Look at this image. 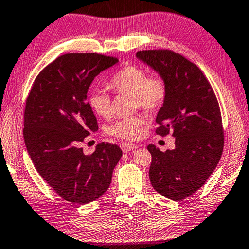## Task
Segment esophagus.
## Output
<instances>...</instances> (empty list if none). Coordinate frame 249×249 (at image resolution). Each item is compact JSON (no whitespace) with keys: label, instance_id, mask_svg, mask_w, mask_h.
I'll return each instance as SVG.
<instances>
[{"label":"esophagus","instance_id":"1","mask_svg":"<svg viewBox=\"0 0 249 249\" xmlns=\"http://www.w3.org/2000/svg\"><path fill=\"white\" fill-rule=\"evenodd\" d=\"M121 149H122V151L124 152H129V151H131V150H135V149H137L138 147V144H135V143H121Z\"/></svg>","mask_w":249,"mask_h":249}]
</instances>
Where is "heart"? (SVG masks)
<instances>
[{"instance_id": "obj_1", "label": "heart", "mask_w": 249, "mask_h": 249, "mask_svg": "<svg viewBox=\"0 0 249 249\" xmlns=\"http://www.w3.org/2000/svg\"><path fill=\"white\" fill-rule=\"evenodd\" d=\"M110 89L117 93L132 95L133 108H140L148 112L160 109L167 98V85L162 76H148L143 68L135 64L125 66L114 74L109 82ZM89 105L98 116L108 118L111 114V99L101 90H94L89 95ZM144 124L142 116L124 118L107 129L110 136L124 140H133L139 137L140 128Z\"/></svg>"}]
</instances>
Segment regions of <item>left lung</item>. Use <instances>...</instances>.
Returning a JSON list of instances; mask_svg holds the SVG:
<instances>
[{
  "label": "left lung",
  "instance_id": "8db88e82",
  "mask_svg": "<svg viewBox=\"0 0 249 249\" xmlns=\"http://www.w3.org/2000/svg\"><path fill=\"white\" fill-rule=\"evenodd\" d=\"M136 56L162 76L166 101L157 114V135L173 133L174 150L149 144V178L157 193L171 200L187 198L207 181L223 154L219 105L212 86L196 64L170 50H146Z\"/></svg>",
  "mask_w": 249,
  "mask_h": 249
}]
</instances>
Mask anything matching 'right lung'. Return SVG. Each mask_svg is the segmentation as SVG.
<instances>
[{
  "mask_svg": "<svg viewBox=\"0 0 249 249\" xmlns=\"http://www.w3.org/2000/svg\"><path fill=\"white\" fill-rule=\"evenodd\" d=\"M119 62L98 53H68L34 80L26 99L24 142L37 173L64 200L86 205L108 190L122 151L99 143L87 156L79 143L98 130L87 102L89 87L100 72Z\"/></svg>",
  "mask_w": 249,
  "mask_h": 249,
  "instance_id": "add662e5",
  "label": "right lung"
}]
</instances>
